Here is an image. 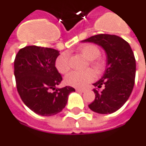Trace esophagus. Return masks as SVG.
Returning <instances> with one entry per match:
<instances>
[{"label":"esophagus","instance_id":"obj_1","mask_svg":"<svg viewBox=\"0 0 146 146\" xmlns=\"http://www.w3.org/2000/svg\"><path fill=\"white\" fill-rule=\"evenodd\" d=\"M76 91H77V92H84V90L82 89V88H76Z\"/></svg>","mask_w":146,"mask_h":146}]
</instances>
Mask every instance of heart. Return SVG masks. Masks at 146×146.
<instances>
[{
	"mask_svg": "<svg viewBox=\"0 0 146 146\" xmlns=\"http://www.w3.org/2000/svg\"><path fill=\"white\" fill-rule=\"evenodd\" d=\"M78 51L88 62V65L96 73H101L104 68V62L98 58L100 54V49L93 44H84L78 48ZM56 69L59 73L66 74L70 70V63L69 54L62 53L58 57L55 62ZM94 73L90 70L82 72H71L65 78V82L68 85L75 88H82L86 84L94 79Z\"/></svg>",
	"mask_w": 146,
	"mask_h": 146,
	"instance_id": "1",
	"label": "heart"
}]
</instances>
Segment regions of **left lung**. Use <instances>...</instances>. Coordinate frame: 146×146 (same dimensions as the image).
Masks as SVG:
<instances>
[{
  "label": "left lung",
  "mask_w": 146,
  "mask_h": 146,
  "mask_svg": "<svg viewBox=\"0 0 146 146\" xmlns=\"http://www.w3.org/2000/svg\"><path fill=\"white\" fill-rule=\"evenodd\" d=\"M93 42L104 49L107 57L104 73L93 84L104 89L99 92L94 89L96 98L88 105L92 111L111 114L121 108L133 90L136 73V61L130 44L115 35L100 34L83 40Z\"/></svg>",
  "instance_id": "obj_1"
}]
</instances>
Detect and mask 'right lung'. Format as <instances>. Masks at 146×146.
Segmentation results:
<instances>
[{
  "label": "right lung",
  "mask_w": 146,
  "mask_h": 146,
  "mask_svg": "<svg viewBox=\"0 0 146 146\" xmlns=\"http://www.w3.org/2000/svg\"><path fill=\"white\" fill-rule=\"evenodd\" d=\"M59 54L54 49L28 46L20 49L14 61L18 93L24 104L39 115L51 116L62 111L69 95L75 92L70 86L56 88L62 80L55 67Z\"/></svg>",
  "instance_id": "right-lung-1"
}]
</instances>
